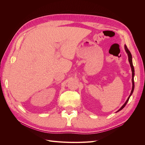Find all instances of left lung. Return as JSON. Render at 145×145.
<instances>
[{
  "instance_id": "1",
  "label": "left lung",
  "mask_w": 145,
  "mask_h": 145,
  "mask_svg": "<svg viewBox=\"0 0 145 145\" xmlns=\"http://www.w3.org/2000/svg\"><path fill=\"white\" fill-rule=\"evenodd\" d=\"M125 50H126V52H127V54H128L129 62V63H130V66H131V70H132V82H133V88H132V91H131V94H130V95H129V97L128 98V99H127V100L126 101V102L125 103V104H124L123 105V106L120 108V109H118V111H119L121 110V109L126 106V105L127 104V103H128V100H129V98H130V96H131V95H132V94H133V91H134V66H133V64L132 55H131V52H130L129 50L128 49V48H127L126 45H125ZM118 111H117V112H118Z\"/></svg>"
}]
</instances>
